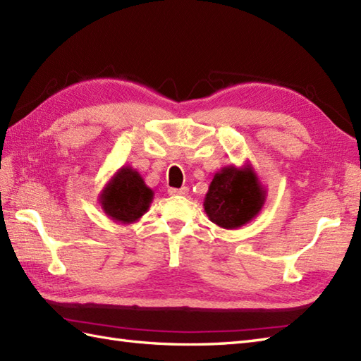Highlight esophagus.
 I'll return each mask as SVG.
<instances>
[{"instance_id": "34e87169", "label": "esophagus", "mask_w": 361, "mask_h": 361, "mask_svg": "<svg viewBox=\"0 0 361 361\" xmlns=\"http://www.w3.org/2000/svg\"><path fill=\"white\" fill-rule=\"evenodd\" d=\"M171 197H186L189 194V188H181V189H169Z\"/></svg>"}]
</instances>
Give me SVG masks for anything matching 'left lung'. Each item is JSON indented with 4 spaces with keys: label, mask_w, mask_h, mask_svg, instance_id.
Segmentation results:
<instances>
[{
    "label": "left lung",
    "mask_w": 361,
    "mask_h": 361,
    "mask_svg": "<svg viewBox=\"0 0 361 361\" xmlns=\"http://www.w3.org/2000/svg\"><path fill=\"white\" fill-rule=\"evenodd\" d=\"M266 189L254 167L226 166L214 175L203 201L209 220L223 229H238L262 211Z\"/></svg>",
    "instance_id": "obj_1"
}]
</instances>
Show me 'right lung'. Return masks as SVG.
<instances>
[{
	"mask_svg": "<svg viewBox=\"0 0 361 361\" xmlns=\"http://www.w3.org/2000/svg\"><path fill=\"white\" fill-rule=\"evenodd\" d=\"M154 200V190L130 166H123L99 192L98 201L109 219L130 224L145 215Z\"/></svg>",
	"mask_w": 361,
	"mask_h": 361,
	"instance_id": "obj_1",
	"label": "right lung"
}]
</instances>
